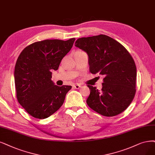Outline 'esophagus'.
<instances>
[{"label":"esophagus","mask_w":155,"mask_h":155,"mask_svg":"<svg viewBox=\"0 0 155 155\" xmlns=\"http://www.w3.org/2000/svg\"><path fill=\"white\" fill-rule=\"evenodd\" d=\"M73 87L74 89H78L81 87V85H79V84H74V85H73Z\"/></svg>","instance_id":"obj_1"}]
</instances>
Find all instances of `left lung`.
Segmentation results:
<instances>
[{"label":"left lung","instance_id":"left-lung-1","mask_svg":"<svg viewBox=\"0 0 155 155\" xmlns=\"http://www.w3.org/2000/svg\"><path fill=\"white\" fill-rule=\"evenodd\" d=\"M75 47L87 52L89 71L104 75L102 89L88 85L87 104L102 116L112 117L124 111L136 93L137 69L128 51L113 38L100 34L78 38Z\"/></svg>","mask_w":155,"mask_h":155}]
</instances>
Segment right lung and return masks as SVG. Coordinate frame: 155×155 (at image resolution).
I'll return each mask as SVG.
<instances>
[{"instance_id": "add662e5", "label": "right lung", "mask_w": 155, "mask_h": 155, "mask_svg": "<svg viewBox=\"0 0 155 155\" xmlns=\"http://www.w3.org/2000/svg\"><path fill=\"white\" fill-rule=\"evenodd\" d=\"M75 38L67 41L45 39L22 50L15 68L16 98L25 111L37 119H45L59 109L71 85L57 86L51 81V71L73 47Z\"/></svg>"}]
</instances>
